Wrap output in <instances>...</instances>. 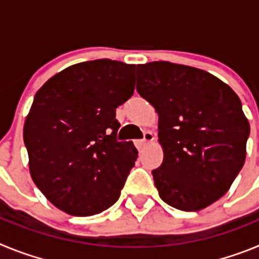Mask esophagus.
Returning <instances> with one entry per match:
<instances>
[{
	"label": "esophagus",
	"mask_w": 259,
	"mask_h": 259,
	"mask_svg": "<svg viewBox=\"0 0 259 259\" xmlns=\"http://www.w3.org/2000/svg\"><path fill=\"white\" fill-rule=\"evenodd\" d=\"M154 140V135L152 134V132L150 131H146L145 134H144V137L143 139H141V140H137L136 143V146L137 148H139V149H140V148H143L144 145H145V144H148V143H152V141Z\"/></svg>",
	"instance_id": "esophagus-1"
}]
</instances>
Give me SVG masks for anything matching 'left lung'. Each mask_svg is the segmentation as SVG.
Here are the masks:
<instances>
[{"label":"left lung","mask_w":259,"mask_h":259,"mask_svg":"<svg viewBox=\"0 0 259 259\" xmlns=\"http://www.w3.org/2000/svg\"><path fill=\"white\" fill-rule=\"evenodd\" d=\"M139 95L159 115L163 162L152 171L162 201L205 209L227 193L244 166L250 125L240 98L218 77L171 62L137 66Z\"/></svg>","instance_id":"1"}]
</instances>
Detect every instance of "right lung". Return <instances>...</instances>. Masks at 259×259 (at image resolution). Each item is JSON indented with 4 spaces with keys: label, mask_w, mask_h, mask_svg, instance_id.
Returning a JSON list of instances; mask_svg holds the SVG:
<instances>
[{
    "label": "right lung",
    "mask_w": 259,
    "mask_h": 259,
    "mask_svg": "<svg viewBox=\"0 0 259 259\" xmlns=\"http://www.w3.org/2000/svg\"><path fill=\"white\" fill-rule=\"evenodd\" d=\"M135 65L81 62L41 87L23 139L35 184L58 209L76 217L102 212L120 196L135 166L132 141H118L115 110L135 91Z\"/></svg>",
    "instance_id": "right-lung-1"
}]
</instances>
